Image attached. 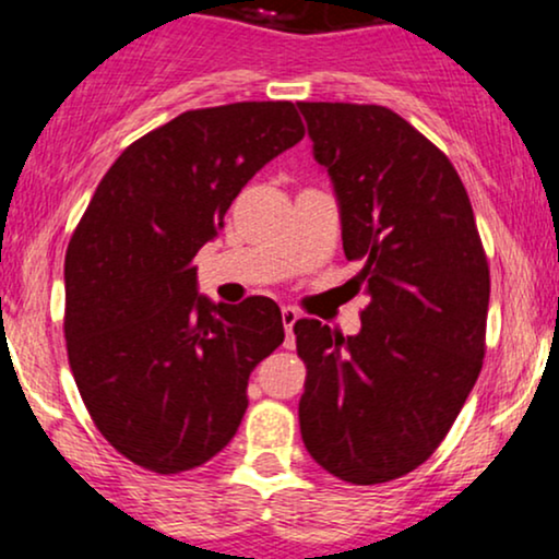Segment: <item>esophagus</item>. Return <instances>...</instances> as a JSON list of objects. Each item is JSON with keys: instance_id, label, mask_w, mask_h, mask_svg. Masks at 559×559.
Listing matches in <instances>:
<instances>
[{"instance_id": "1", "label": "esophagus", "mask_w": 559, "mask_h": 559, "mask_svg": "<svg viewBox=\"0 0 559 559\" xmlns=\"http://www.w3.org/2000/svg\"><path fill=\"white\" fill-rule=\"evenodd\" d=\"M281 318H284V329H286L284 346L286 349H294V323L299 320V312L294 310V307H284V310H281Z\"/></svg>"}]
</instances>
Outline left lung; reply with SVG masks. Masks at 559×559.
I'll return each instance as SVG.
<instances>
[{
    "label": "left lung",
    "instance_id": "left-lung-1",
    "mask_svg": "<svg viewBox=\"0 0 559 559\" xmlns=\"http://www.w3.org/2000/svg\"><path fill=\"white\" fill-rule=\"evenodd\" d=\"M299 110L331 176L344 254L360 265L352 281L370 299L357 336L294 323L301 441L346 484H383L431 457L476 386L489 262L457 170L407 120L346 102Z\"/></svg>",
    "mask_w": 559,
    "mask_h": 559
}]
</instances>
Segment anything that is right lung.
<instances>
[{
  "instance_id": "obj_1",
  "label": "right lung",
  "mask_w": 559,
  "mask_h": 559,
  "mask_svg": "<svg viewBox=\"0 0 559 559\" xmlns=\"http://www.w3.org/2000/svg\"><path fill=\"white\" fill-rule=\"evenodd\" d=\"M305 136L292 102L189 110L96 186L66 254V338L94 426L146 471L215 457L247 413L249 373L284 344L273 299L197 292L194 258L260 168Z\"/></svg>"
}]
</instances>
